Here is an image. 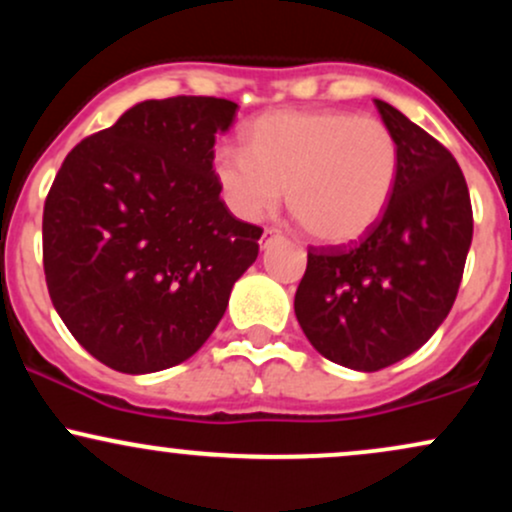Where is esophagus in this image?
<instances>
[{
	"mask_svg": "<svg viewBox=\"0 0 512 512\" xmlns=\"http://www.w3.org/2000/svg\"><path fill=\"white\" fill-rule=\"evenodd\" d=\"M274 238H279V231H276V228H264V233H262V238H260V245H262V248H267V245L272 243Z\"/></svg>",
	"mask_w": 512,
	"mask_h": 512,
	"instance_id": "esophagus-1",
	"label": "esophagus"
}]
</instances>
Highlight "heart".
<instances>
[{
  "mask_svg": "<svg viewBox=\"0 0 512 512\" xmlns=\"http://www.w3.org/2000/svg\"><path fill=\"white\" fill-rule=\"evenodd\" d=\"M245 151L216 149L214 178L245 221L286 204L315 240L346 245L383 219L399 180L397 137L383 120L332 108L276 110L252 120Z\"/></svg>",
  "mask_w": 512,
  "mask_h": 512,
  "instance_id": "b5f03b06",
  "label": "heart"
}]
</instances>
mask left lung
<instances>
[{"label": "left lung", "mask_w": 512, "mask_h": 512, "mask_svg": "<svg viewBox=\"0 0 512 512\" xmlns=\"http://www.w3.org/2000/svg\"><path fill=\"white\" fill-rule=\"evenodd\" d=\"M402 166L383 219L358 245L310 248L298 325L322 356L351 370L387 368L443 325L472 245V204L457 161L426 129L375 101Z\"/></svg>", "instance_id": "left-lung-1"}]
</instances>
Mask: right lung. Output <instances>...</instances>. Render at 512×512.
Wrapping results in <instances>:
<instances>
[{
	"label": "right lung",
	"instance_id": "1",
	"mask_svg": "<svg viewBox=\"0 0 512 512\" xmlns=\"http://www.w3.org/2000/svg\"><path fill=\"white\" fill-rule=\"evenodd\" d=\"M238 105L142 101L64 158L43 211L57 315L93 358L129 375L195 356L257 260L262 228L238 221L214 178L216 134Z\"/></svg>",
	"mask_w": 512,
	"mask_h": 512
}]
</instances>
